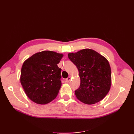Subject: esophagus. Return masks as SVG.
<instances>
[{"label":"esophagus","instance_id":"34e87169","mask_svg":"<svg viewBox=\"0 0 134 134\" xmlns=\"http://www.w3.org/2000/svg\"><path fill=\"white\" fill-rule=\"evenodd\" d=\"M71 77H70V76H69L67 79H66V82L67 83H69V82L71 80Z\"/></svg>","mask_w":134,"mask_h":134}]
</instances>
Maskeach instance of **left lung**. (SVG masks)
I'll use <instances>...</instances> for the list:
<instances>
[{
    "mask_svg": "<svg viewBox=\"0 0 134 134\" xmlns=\"http://www.w3.org/2000/svg\"><path fill=\"white\" fill-rule=\"evenodd\" d=\"M68 58L79 71L80 84L75 91L76 98L87 104L104 98L111 85V67L106 58L90 48L68 54Z\"/></svg>",
    "mask_w": 134,
    "mask_h": 134,
    "instance_id": "1",
    "label": "left lung"
}]
</instances>
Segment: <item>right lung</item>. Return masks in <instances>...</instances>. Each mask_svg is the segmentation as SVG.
<instances>
[{
  "label": "right lung",
  "mask_w": 134,
  "mask_h": 134,
  "mask_svg": "<svg viewBox=\"0 0 134 134\" xmlns=\"http://www.w3.org/2000/svg\"><path fill=\"white\" fill-rule=\"evenodd\" d=\"M63 54L52 51L35 54L23 63L21 83L26 95L36 103L45 104L58 96L62 86L58 64Z\"/></svg>",
  "instance_id": "obj_1"
}]
</instances>
